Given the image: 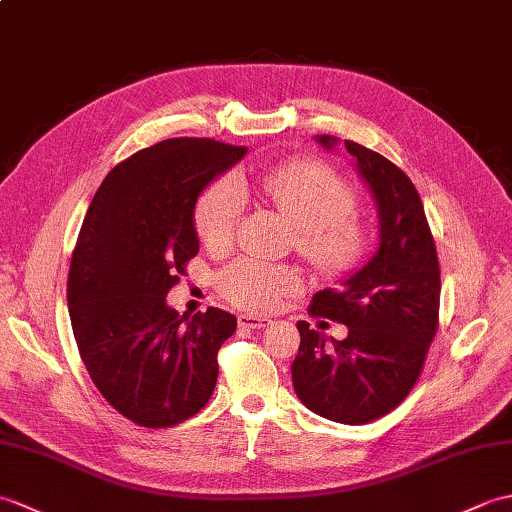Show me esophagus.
<instances>
[{"mask_svg":"<svg viewBox=\"0 0 512 512\" xmlns=\"http://www.w3.org/2000/svg\"><path fill=\"white\" fill-rule=\"evenodd\" d=\"M237 323H240V327H248V329H264V327L270 325V318L253 316V314H240V316H237Z\"/></svg>","mask_w":512,"mask_h":512,"instance_id":"34e87169","label":"esophagus"}]
</instances>
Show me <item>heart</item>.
Wrapping results in <instances>:
<instances>
[{
  "instance_id": "obj_1",
  "label": "heart",
  "mask_w": 512,
  "mask_h": 512,
  "mask_svg": "<svg viewBox=\"0 0 512 512\" xmlns=\"http://www.w3.org/2000/svg\"><path fill=\"white\" fill-rule=\"evenodd\" d=\"M255 194L281 211L299 231V251L325 272H342L358 264L364 251V231L353 216V192L342 178L314 161L296 159L266 170L224 176L200 196L194 224L209 248L233 240L242 216L244 196ZM229 299L253 312H268L283 296L299 290L301 279L288 266L240 259L220 279Z\"/></svg>"
}]
</instances>
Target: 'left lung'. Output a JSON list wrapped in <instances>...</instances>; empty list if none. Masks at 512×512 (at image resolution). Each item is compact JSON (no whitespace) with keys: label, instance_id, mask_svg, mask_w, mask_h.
<instances>
[{"label":"left lung","instance_id":"obj_1","mask_svg":"<svg viewBox=\"0 0 512 512\" xmlns=\"http://www.w3.org/2000/svg\"><path fill=\"white\" fill-rule=\"evenodd\" d=\"M327 152L340 139L316 135ZM353 168L377 209V246L340 279L314 294L310 312L349 329L344 340L299 320L301 347L292 386L305 408L336 423L384 417L412 390L438 327L441 270L423 202L395 163L355 141H344Z\"/></svg>","mask_w":512,"mask_h":512}]
</instances>
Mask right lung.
I'll use <instances>...</instances> for the list:
<instances>
[{
    "label": "right lung",
    "instance_id": "obj_1",
    "mask_svg": "<svg viewBox=\"0 0 512 512\" xmlns=\"http://www.w3.org/2000/svg\"><path fill=\"white\" fill-rule=\"evenodd\" d=\"M246 148L165 139L106 174L71 257L67 305L80 358L102 397L141 427L183 423L209 401L233 314L178 316L168 292L196 257L202 192Z\"/></svg>",
    "mask_w": 512,
    "mask_h": 512
}]
</instances>
